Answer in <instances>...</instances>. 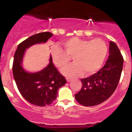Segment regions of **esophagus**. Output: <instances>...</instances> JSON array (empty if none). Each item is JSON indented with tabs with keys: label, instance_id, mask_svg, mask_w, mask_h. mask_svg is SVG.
I'll return each instance as SVG.
<instances>
[{
	"label": "esophagus",
	"instance_id": "1",
	"mask_svg": "<svg viewBox=\"0 0 132 132\" xmlns=\"http://www.w3.org/2000/svg\"><path fill=\"white\" fill-rule=\"evenodd\" d=\"M67 81L68 82H71V81H72V79H70V78H67Z\"/></svg>",
	"mask_w": 132,
	"mask_h": 132
}]
</instances>
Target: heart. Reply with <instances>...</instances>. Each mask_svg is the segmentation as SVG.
Masks as SVG:
<instances>
[{
    "label": "heart",
    "instance_id": "b5f03b06",
    "mask_svg": "<svg viewBox=\"0 0 132 132\" xmlns=\"http://www.w3.org/2000/svg\"><path fill=\"white\" fill-rule=\"evenodd\" d=\"M108 52L105 42L101 39L82 40L71 38L62 42L61 48L56 46L51 51L53 63L59 69L66 66L72 57L75 63L62 70L68 78L95 73L105 61Z\"/></svg>",
    "mask_w": 132,
    "mask_h": 132
}]
</instances>
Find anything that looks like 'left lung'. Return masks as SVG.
Returning a JSON list of instances; mask_svg holds the SVG:
<instances>
[{
  "instance_id": "8db88e82",
  "label": "left lung",
  "mask_w": 132,
  "mask_h": 132,
  "mask_svg": "<svg viewBox=\"0 0 132 132\" xmlns=\"http://www.w3.org/2000/svg\"><path fill=\"white\" fill-rule=\"evenodd\" d=\"M109 56L105 65L89 78L81 79L82 88L75 99L87 107L99 105L112 95L117 87L123 69V58L117 45L110 42Z\"/></svg>"
}]
</instances>
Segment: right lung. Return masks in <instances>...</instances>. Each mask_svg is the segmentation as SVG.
Wrapping results in <instances>:
<instances>
[{
    "label": "right lung",
    "instance_id": "1",
    "mask_svg": "<svg viewBox=\"0 0 132 132\" xmlns=\"http://www.w3.org/2000/svg\"><path fill=\"white\" fill-rule=\"evenodd\" d=\"M53 33L42 32L28 38L17 47L13 57V75L20 93L28 102L35 105H48L56 99L57 90L66 83L52 62L50 56L49 64L39 72H27L22 68V59L25 50L35 44L46 43Z\"/></svg>",
    "mask_w": 132,
    "mask_h": 132
}]
</instances>
